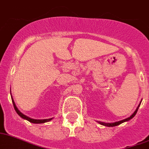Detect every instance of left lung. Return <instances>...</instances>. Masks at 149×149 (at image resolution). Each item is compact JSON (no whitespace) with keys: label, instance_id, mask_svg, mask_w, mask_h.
Masks as SVG:
<instances>
[{"label":"left lung","instance_id":"left-lung-1","mask_svg":"<svg viewBox=\"0 0 149 149\" xmlns=\"http://www.w3.org/2000/svg\"><path fill=\"white\" fill-rule=\"evenodd\" d=\"M140 103H141V102H140ZM139 105H140V104H139V105H138V107L136 108V111L133 113V114H132V115H130V116L129 118H126V119H124V120H120V121H118V122H114V123H104V122H101V121H98V123H100V124H102V125L106 126V127H115V126L119 125V124H122V123H124V122L128 121V120H130V119H132V118H133V117L135 116L136 114V112H137V111H138V109H139Z\"/></svg>","mask_w":149,"mask_h":149}]
</instances>
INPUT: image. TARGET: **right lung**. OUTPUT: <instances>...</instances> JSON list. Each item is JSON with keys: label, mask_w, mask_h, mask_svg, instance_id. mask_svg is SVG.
<instances>
[{"label": "right lung", "mask_w": 149, "mask_h": 149, "mask_svg": "<svg viewBox=\"0 0 149 149\" xmlns=\"http://www.w3.org/2000/svg\"><path fill=\"white\" fill-rule=\"evenodd\" d=\"M11 92V91H10ZM12 102H13V106H14V109H15V110H16V113H17L19 115L20 117H21L22 118H23V119H25V120H29V122H31V123H33V124H43V123H45V122H48L49 121V120H51L53 118H49V119H43V120H37V119H32V118H29L28 116H26V115H25V114H23L21 112V111L19 110V109H17V107H16V104H15V102H14V100H13L12 98Z\"/></svg>", "instance_id": "obj_1"}]
</instances>
